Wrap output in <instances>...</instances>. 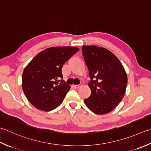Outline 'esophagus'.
Returning <instances> with one entry per match:
<instances>
[{
  "label": "esophagus",
  "instance_id": "esophagus-1",
  "mask_svg": "<svg viewBox=\"0 0 151 151\" xmlns=\"http://www.w3.org/2000/svg\"><path fill=\"white\" fill-rule=\"evenodd\" d=\"M81 84H79V85H73V87H74L75 88H79L80 87H81Z\"/></svg>",
  "mask_w": 151,
  "mask_h": 151
}]
</instances>
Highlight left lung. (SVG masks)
<instances>
[{
	"label": "left lung",
	"mask_w": 151,
	"mask_h": 151,
	"mask_svg": "<svg viewBox=\"0 0 151 151\" xmlns=\"http://www.w3.org/2000/svg\"><path fill=\"white\" fill-rule=\"evenodd\" d=\"M82 53L91 78V94L85 103L96 114H106L114 109L124 97L127 73L118 58L106 48L85 45Z\"/></svg>",
	"instance_id": "1"
}]
</instances>
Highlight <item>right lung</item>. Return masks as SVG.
<instances>
[{
  "label": "right lung",
  "mask_w": 151,
  "mask_h": 151,
  "mask_svg": "<svg viewBox=\"0 0 151 151\" xmlns=\"http://www.w3.org/2000/svg\"><path fill=\"white\" fill-rule=\"evenodd\" d=\"M79 51L76 47H52L41 51L24 69L22 88L36 108L49 111L63 102L70 89L63 80L62 68Z\"/></svg>",
  "instance_id": "1"
}]
</instances>
